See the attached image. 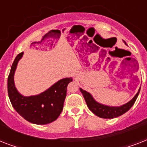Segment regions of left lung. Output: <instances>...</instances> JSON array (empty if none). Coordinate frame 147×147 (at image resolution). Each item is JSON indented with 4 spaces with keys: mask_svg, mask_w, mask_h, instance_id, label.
<instances>
[{
    "mask_svg": "<svg viewBox=\"0 0 147 147\" xmlns=\"http://www.w3.org/2000/svg\"><path fill=\"white\" fill-rule=\"evenodd\" d=\"M124 43L127 45L125 42H124ZM80 91L82 93L83 97H84L85 100V102L87 104L88 107L90 109V111H92L95 115H97L99 117L111 119L121 116V115L123 114L130 109V107H132L135 101H136V100H137L138 94L140 93V88L137 94L135 95L134 98H133L132 100H130L129 102L125 104V105L120 106V107H109V106H106V105L99 104V103H98L94 100V98H92L91 94H89L88 92H87L85 90L82 89V88H80Z\"/></svg>",
    "mask_w": 147,
    "mask_h": 147,
    "instance_id": "obj_1",
    "label": "left lung"
}]
</instances>
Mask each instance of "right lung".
I'll list each match as a JSON object with an SVG mask.
<instances>
[{"mask_svg": "<svg viewBox=\"0 0 147 147\" xmlns=\"http://www.w3.org/2000/svg\"><path fill=\"white\" fill-rule=\"evenodd\" d=\"M24 52L15 58L8 76L7 92L11 105L20 116L30 123H49L55 121L61 114L66 97L67 86L72 78L61 79L40 94L24 97L17 92L13 82L15 70Z\"/></svg>", "mask_w": 147, "mask_h": 147, "instance_id": "1", "label": "right lung"}]
</instances>
